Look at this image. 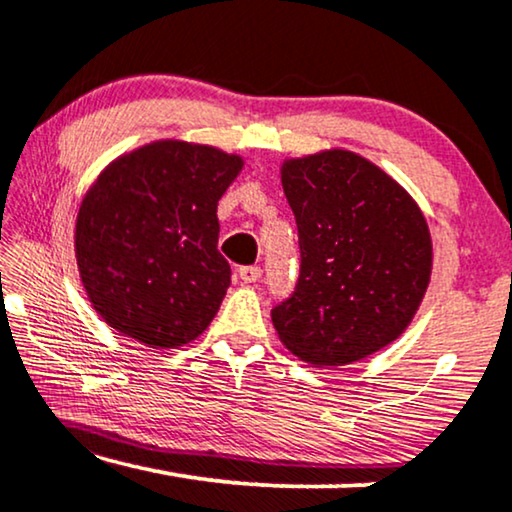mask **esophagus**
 <instances>
[{
	"mask_svg": "<svg viewBox=\"0 0 512 512\" xmlns=\"http://www.w3.org/2000/svg\"><path fill=\"white\" fill-rule=\"evenodd\" d=\"M240 279L244 284H254V282H258V279H261V268H258V265H242L240 270Z\"/></svg>",
	"mask_w": 512,
	"mask_h": 512,
	"instance_id": "obj_1",
	"label": "esophagus"
}]
</instances>
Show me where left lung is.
Instances as JSON below:
<instances>
[{
	"label": "left lung",
	"instance_id": "1",
	"mask_svg": "<svg viewBox=\"0 0 512 512\" xmlns=\"http://www.w3.org/2000/svg\"><path fill=\"white\" fill-rule=\"evenodd\" d=\"M282 186L300 275L272 307L279 340L312 366L366 359L408 328L429 286L422 209L387 172L342 149L286 160Z\"/></svg>",
	"mask_w": 512,
	"mask_h": 512
}]
</instances>
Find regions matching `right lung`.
<instances>
[{
	"instance_id": "right-lung-1",
	"label": "right lung",
	"mask_w": 512,
	"mask_h": 512,
	"mask_svg": "<svg viewBox=\"0 0 512 512\" xmlns=\"http://www.w3.org/2000/svg\"><path fill=\"white\" fill-rule=\"evenodd\" d=\"M242 165L214 146L165 139L97 177L76 216L74 249L83 289L111 328L153 349L205 331L230 286L216 205Z\"/></svg>"
}]
</instances>
